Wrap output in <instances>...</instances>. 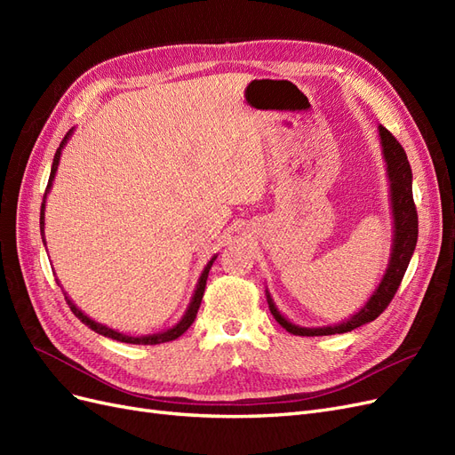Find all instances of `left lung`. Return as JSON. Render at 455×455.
Wrapping results in <instances>:
<instances>
[{
  "instance_id": "8db88e82",
  "label": "left lung",
  "mask_w": 455,
  "mask_h": 455,
  "mask_svg": "<svg viewBox=\"0 0 455 455\" xmlns=\"http://www.w3.org/2000/svg\"><path fill=\"white\" fill-rule=\"evenodd\" d=\"M383 156L387 161V172L391 182V201H393V216H395V243L387 273H385L383 281L379 283L378 291L371 294L368 304L353 315L349 321L336 324V326H324V328H301L292 323H288L284 316L273 306V301L267 294L269 309L283 328L294 336H330V334H343L351 332V330L359 328L374 319L387 309L391 299L395 298L398 286L403 283L404 273L408 269L410 258L414 254L416 243H418V211L414 203V194H411V169L406 157V151L395 136L385 129L379 127Z\"/></svg>"
}]
</instances>
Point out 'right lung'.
<instances>
[{
  "mask_svg": "<svg viewBox=\"0 0 455 455\" xmlns=\"http://www.w3.org/2000/svg\"><path fill=\"white\" fill-rule=\"evenodd\" d=\"M72 132V131H70ZM70 132H66V136H64V140H62V144H60V148L57 149V154H54V159H52V169H51V176H49V184H47V189H45V197H47V191L51 189V184H52V178H54V172H57V169H59V161H60V149L64 148V144H66V140H68V136H70ZM45 197H44V203H41V214H39V228H41V235H44V218H45V212H44V209H45ZM216 259V256L209 261V264H206V267H204V271L201 273V279H199V284H197V291H196V294H194V299H191V304H189V309H188V313L184 315V319L178 323L174 328H171V330H167V332H163V334H154V336H140V338H134V336H125V334H119V332H116V330H112V328H108V326H104V324H99V323H94V321H91L87 315H84L81 313L72 301H70V298H68L66 294H64V298H66V304L70 306V309H72V313L77 316V319L84 323V324H87L91 330H94V332H99V334H102V336H106V338H112V339H117V341H123V343H139V346H156V343H164V341H172V339H178L180 338L186 330L194 324V321H196V316H197V311H199V306H201V299H203V294H204V286H206V277H209V271H211V267H212V261Z\"/></svg>",
  "mask_w": 455,
  "mask_h": 455,
  "instance_id": "1",
  "label": "right lung"
}]
</instances>
